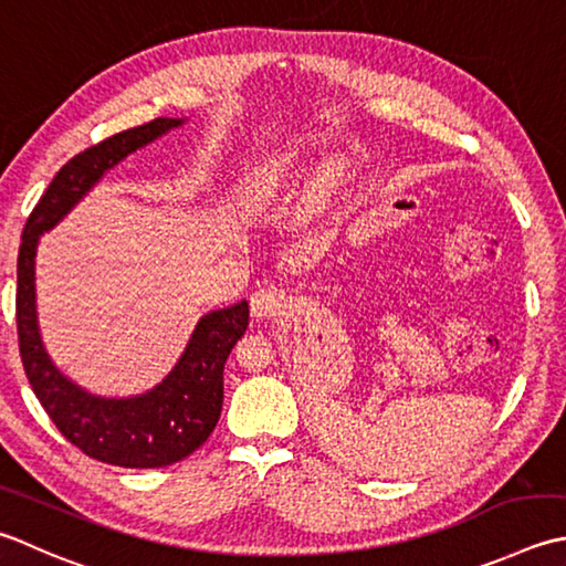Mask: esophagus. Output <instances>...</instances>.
<instances>
[{"label":"esophagus","instance_id":"34e87169","mask_svg":"<svg viewBox=\"0 0 566 566\" xmlns=\"http://www.w3.org/2000/svg\"><path fill=\"white\" fill-rule=\"evenodd\" d=\"M250 308L258 318H274L286 308V294L276 286H262L250 296Z\"/></svg>","mask_w":566,"mask_h":566}]
</instances>
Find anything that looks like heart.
I'll return each mask as SVG.
<instances>
[{"label":"heart","mask_w":566,"mask_h":566,"mask_svg":"<svg viewBox=\"0 0 566 566\" xmlns=\"http://www.w3.org/2000/svg\"><path fill=\"white\" fill-rule=\"evenodd\" d=\"M304 174V164L296 154H286L282 159H274L272 164L262 166V169L252 176L250 181V196L258 198V201H264V198H272L280 191H284L286 186L294 184L296 179H302ZM316 181L321 186H331L336 181V169L334 164H324L318 169Z\"/></svg>","instance_id":"heart-1"}]
</instances>
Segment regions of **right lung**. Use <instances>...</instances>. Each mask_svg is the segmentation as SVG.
<instances>
[{"label": "right lung", "mask_w": 566, "mask_h": 566, "mask_svg": "<svg viewBox=\"0 0 566 566\" xmlns=\"http://www.w3.org/2000/svg\"><path fill=\"white\" fill-rule=\"evenodd\" d=\"M184 119L157 117L103 139L61 166L27 220L17 262V334L27 378L61 434L85 457L122 469L171 467L203 444L223 409V368L245 334L250 308L240 304L206 314L174 370L154 390L107 400L71 382L51 363L36 321L33 258L43 232L103 179L127 154L179 127Z\"/></svg>", "instance_id": "add662e5"}]
</instances>
